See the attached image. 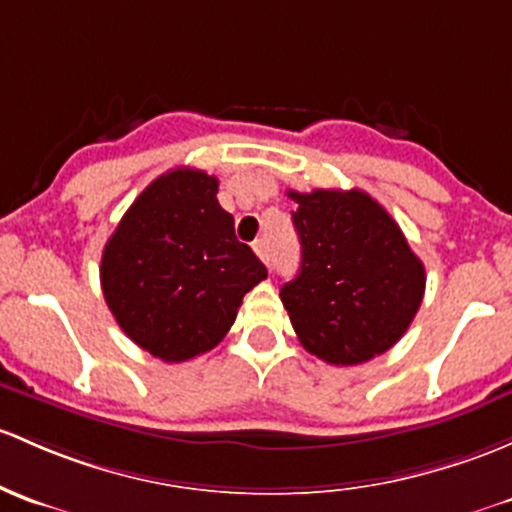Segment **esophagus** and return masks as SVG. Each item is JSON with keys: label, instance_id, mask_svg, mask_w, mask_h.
Returning <instances> with one entry per match:
<instances>
[{"label": "esophagus", "instance_id": "34e87169", "mask_svg": "<svg viewBox=\"0 0 512 512\" xmlns=\"http://www.w3.org/2000/svg\"><path fill=\"white\" fill-rule=\"evenodd\" d=\"M255 255L260 257L262 262H265V265H270V245H267V240L265 238H260V240H255Z\"/></svg>", "mask_w": 512, "mask_h": 512}]
</instances>
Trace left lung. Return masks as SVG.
Wrapping results in <instances>:
<instances>
[{"label": "left lung", "mask_w": 512, "mask_h": 512, "mask_svg": "<svg viewBox=\"0 0 512 512\" xmlns=\"http://www.w3.org/2000/svg\"><path fill=\"white\" fill-rule=\"evenodd\" d=\"M301 267L279 297L301 346L333 365L390 351L424 297V265L365 191H289Z\"/></svg>", "instance_id": "left-lung-1"}]
</instances>
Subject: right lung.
<instances>
[{
    "mask_svg": "<svg viewBox=\"0 0 512 512\" xmlns=\"http://www.w3.org/2000/svg\"><path fill=\"white\" fill-rule=\"evenodd\" d=\"M215 193L218 179L206 171H166L139 193L102 250L100 282L112 316L164 363L218 346L242 297L267 277Z\"/></svg>",
    "mask_w": 512,
    "mask_h": 512,
    "instance_id": "right-lung-1",
    "label": "right lung"
}]
</instances>
